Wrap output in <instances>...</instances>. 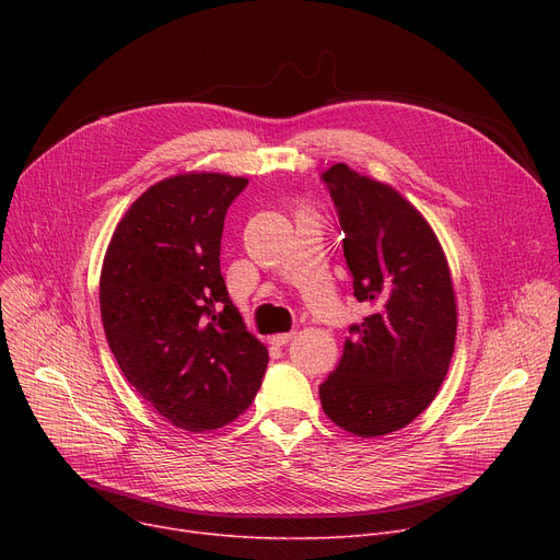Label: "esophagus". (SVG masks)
<instances>
[{
    "label": "esophagus",
    "mask_w": 560,
    "mask_h": 560,
    "mask_svg": "<svg viewBox=\"0 0 560 560\" xmlns=\"http://www.w3.org/2000/svg\"><path fill=\"white\" fill-rule=\"evenodd\" d=\"M292 336H295V331H288V334H277V336H272V338H270V342H272L275 347H283V345H288V342L292 340Z\"/></svg>",
    "instance_id": "1"
}]
</instances>
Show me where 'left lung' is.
<instances>
[{"instance_id": "obj_1", "label": "left lung", "mask_w": 560, "mask_h": 560, "mask_svg": "<svg viewBox=\"0 0 560 560\" xmlns=\"http://www.w3.org/2000/svg\"><path fill=\"white\" fill-rule=\"evenodd\" d=\"M322 182L345 233L354 298L370 315L349 327L319 401L345 431L386 435L413 422L447 376L456 340L452 275L433 229L395 188L345 163Z\"/></svg>"}]
</instances>
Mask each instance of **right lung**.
I'll use <instances>...</instances> for the list:
<instances>
[{
  "mask_svg": "<svg viewBox=\"0 0 560 560\" xmlns=\"http://www.w3.org/2000/svg\"><path fill=\"white\" fill-rule=\"evenodd\" d=\"M247 184L215 172L159 182L117 224L102 268V325L117 365L192 433L238 418L268 368L220 272L226 209Z\"/></svg>",
  "mask_w": 560,
  "mask_h": 560,
  "instance_id": "1",
  "label": "right lung"
}]
</instances>
